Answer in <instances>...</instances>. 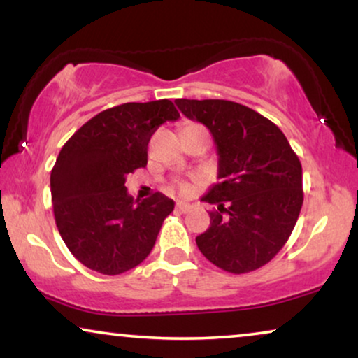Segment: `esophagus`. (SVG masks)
Masks as SVG:
<instances>
[{
    "instance_id": "esophagus-1",
    "label": "esophagus",
    "mask_w": 358,
    "mask_h": 358,
    "mask_svg": "<svg viewBox=\"0 0 358 358\" xmlns=\"http://www.w3.org/2000/svg\"><path fill=\"white\" fill-rule=\"evenodd\" d=\"M175 208H176V211H180V213H188L189 209H192V206H189V204L185 203V201H176Z\"/></svg>"
}]
</instances>
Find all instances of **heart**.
Segmentation results:
<instances>
[{"mask_svg":"<svg viewBox=\"0 0 358 358\" xmlns=\"http://www.w3.org/2000/svg\"><path fill=\"white\" fill-rule=\"evenodd\" d=\"M180 192H182L183 194H188L189 192H192V187H189L188 183H180Z\"/></svg>","mask_w":358,"mask_h":358,"instance_id":"b5f03b06","label":"heart"}]
</instances>
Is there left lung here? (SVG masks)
Segmentation results:
<instances>
[{
  "label": "left lung",
  "instance_id": "left-lung-1",
  "mask_svg": "<svg viewBox=\"0 0 358 358\" xmlns=\"http://www.w3.org/2000/svg\"><path fill=\"white\" fill-rule=\"evenodd\" d=\"M204 124L217 149V178L201 201L217 209L196 237L201 254L229 273H249L287 244L303 206V170L278 126L226 99H175Z\"/></svg>",
  "mask_w": 358,
  "mask_h": 358
}]
</instances>
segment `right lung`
<instances>
[{
    "label": "right lung",
    "mask_w": 358,
    "mask_h": 358,
    "mask_svg": "<svg viewBox=\"0 0 358 358\" xmlns=\"http://www.w3.org/2000/svg\"><path fill=\"white\" fill-rule=\"evenodd\" d=\"M169 99L124 103L83 124L62 147L50 173L54 216L65 245L90 270L119 275L154 249L173 199L162 193L134 199L127 175L147 165L157 127L176 121Z\"/></svg>",
    "instance_id": "add662e5"
}]
</instances>
